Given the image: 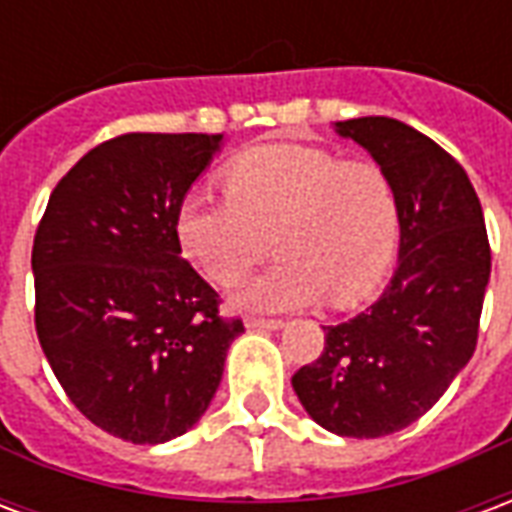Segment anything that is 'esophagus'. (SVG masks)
<instances>
[{"instance_id":"1","label":"esophagus","mask_w":512,"mask_h":512,"mask_svg":"<svg viewBox=\"0 0 512 512\" xmlns=\"http://www.w3.org/2000/svg\"><path fill=\"white\" fill-rule=\"evenodd\" d=\"M246 329H282L285 321H279V318H257V315H246L244 318Z\"/></svg>"}]
</instances>
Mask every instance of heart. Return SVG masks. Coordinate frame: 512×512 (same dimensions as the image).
Returning <instances> with one entry per match:
<instances>
[{"label":"heart","instance_id":"1","mask_svg":"<svg viewBox=\"0 0 512 512\" xmlns=\"http://www.w3.org/2000/svg\"><path fill=\"white\" fill-rule=\"evenodd\" d=\"M224 194L189 189L175 211L183 255L233 288L274 249L277 266L238 296L255 310L326 299L348 307L378 288L395 257L397 194L373 161L318 145H263L222 169Z\"/></svg>","mask_w":512,"mask_h":512}]
</instances>
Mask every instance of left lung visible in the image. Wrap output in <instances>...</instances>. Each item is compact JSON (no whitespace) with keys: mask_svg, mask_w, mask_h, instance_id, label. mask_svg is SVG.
Wrapping results in <instances>:
<instances>
[{"mask_svg":"<svg viewBox=\"0 0 512 512\" xmlns=\"http://www.w3.org/2000/svg\"><path fill=\"white\" fill-rule=\"evenodd\" d=\"M334 128L392 180L400 257L376 304L323 326V354L293 376V389L321 428L378 439L433 408L472 359L491 246L469 175L430 136L392 117Z\"/></svg>","mask_w":512,"mask_h":512,"instance_id":"left-lung-1","label":"left lung"}]
</instances>
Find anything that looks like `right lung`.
<instances>
[{"label":"right lung","mask_w":512,"mask_h":512,"mask_svg":"<svg viewBox=\"0 0 512 512\" xmlns=\"http://www.w3.org/2000/svg\"><path fill=\"white\" fill-rule=\"evenodd\" d=\"M224 134H123L51 191L35 233V329L93 425L131 444L183 436L219 389L241 318L180 257L175 211Z\"/></svg>","instance_id":"add662e5"}]
</instances>
